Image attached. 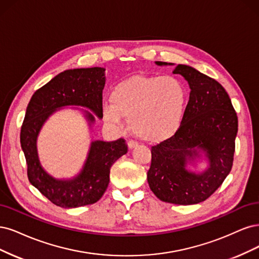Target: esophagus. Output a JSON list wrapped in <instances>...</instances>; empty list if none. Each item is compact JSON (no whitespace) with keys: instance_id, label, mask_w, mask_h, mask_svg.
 I'll list each match as a JSON object with an SVG mask.
<instances>
[{"instance_id":"1","label":"esophagus","mask_w":259,"mask_h":259,"mask_svg":"<svg viewBox=\"0 0 259 259\" xmlns=\"http://www.w3.org/2000/svg\"><path fill=\"white\" fill-rule=\"evenodd\" d=\"M137 145H138V143H137V142H135V141H129L128 142V148L129 149L135 148Z\"/></svg>"}]
</instances>
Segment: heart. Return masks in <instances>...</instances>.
<instances>
[{"mask_svg":"<svg viewBox=\"0 0 259 259\" xmlns=\"http://www.w3.org/2000/svg\"><path fill=\"white\" fill-rule=\"evenodd\" d=\"M110 100L102 105L108 123L120 126L123 116L138 138L158 143L171 138L180 128L187 95L175 77L137 75L116 84Z\"/></svg>","mask_w":259,"mask_h":259,"instance_id":"obj_1","label":"heart"}]
</instances>
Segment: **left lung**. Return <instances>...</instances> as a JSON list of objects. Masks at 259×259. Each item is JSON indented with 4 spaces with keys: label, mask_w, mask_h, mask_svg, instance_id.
<instances>
[{
    "label": "left lung",
    "mask_w": 259,
    "mask_h": 259,
    "mask_svg": "<svg viewBox=\"0 0 259 259\" xmlns=\"http://www.w3.org/2000/svg\"><path fill=\"white\" fill-rule=\"evenodd\" d=\"M173 73L187 80L189 101L175 135L152 147L147 182L161 201L197 204L223 184L232 168L238 117L219 81L185 64L177 65ZM202 157L208 162L205 170L195 172L187 169L188 164L194 165Z\"/></svg>",
    "instance_id": "obj_1"
}]
</instances>
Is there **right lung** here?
Returning a JSON list of instances; mask_svg holds the SVG:
<instances>
[{
	"label": "right lung",
	"instance_id": "right-lung-1",
	"mask_svg": "<svg viewBox=\"0 0 259 259\" xmlns=\"http://www.w3.org/2000/svg\"><path fill=\"white\" fill-rule=\"evenodd\" d=\"M105 69L95 66L66 70L58 74L32 96L21 127L20 143L28 165V179L54 204L78 207L96 203L105 193L110 183L113 163L128 147L123 139L113 142L93 140L84 165L71 179H56L41 166L36 142L44 123L51 116L66 106H81L93 113L76 107L84 114L90 128L96 116L101 119L102 90L105 85Z\"/></svg>",
	"mask_w": 259,
	"mask_h": 259
}]
</instances>
